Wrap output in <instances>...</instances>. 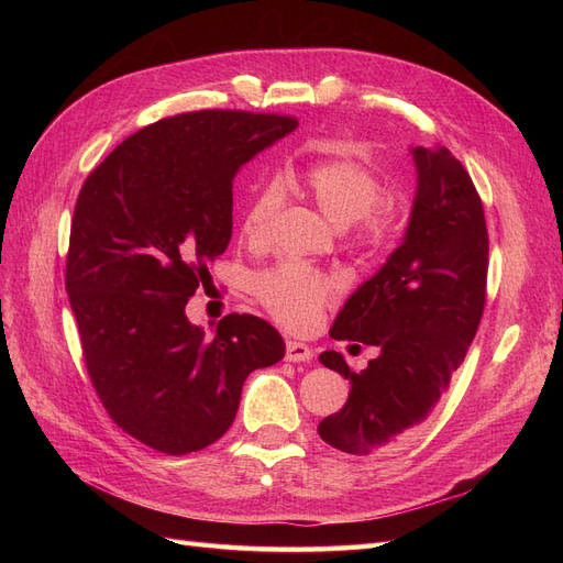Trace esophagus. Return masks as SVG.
I'll return each instance as SVG.
<instances>
[{"mask_svg": "<svg viewBox=\"0 0 563 563\" xmlns=\"http://www.w3.org/2000/svg\"><path fill=\"white\" fill-rule=\"evenodd\" d=\"M314 356L312 347L298 343V340H286V362H310Z\"/></svg>", "mask_w": 563, "mask_h": 563, "instance_id": "obj_1", "label": "esophagus"}]
</instances>
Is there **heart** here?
Wrapping results in <instances>:
<instances>
[{
	"label": "heart",
	"instance_id": "b5f03b06",
	"mask_svg": "<svg viewBox=\"0 0 563 563\" xmlns=\"http://www.w3.org/2000/svg\"><path fill=\"white\" fill-rule=\"evenodd\" d=\"M291 185L308 197L333 225L350 228L354 244L364 249L387 246L399 230V207L380 199V180L356 159L335 157L302 166ZM282 203L277 185H265L253 195L242 218V234L251 244L267 240L269 225ZM340 279L300 265L282 263L255 277L253 294L265 310L288 329H310L319 312L340 294Z\"/></svg>",
	"mask_w": 563,
	"mask_h": 563
}]
</instances>
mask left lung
Returning a JSON list of instances; mask_svg holds the SVG:
<instances>
[{"mask_svg": "<svg viewBox=\"0 0 563 563\" xmlns=\"http://www.w3.org/2000/svg\"><path fill=\"white\" fill-rule=\"evenodd\" d=\"M411 155L418 185L404 240L331 327V338L373 345L378 356L352 371L340 352L319 354L350 380V397L317 432L352 455L399 444L432 413L484 314L488 232L476 187L444 145Z\"/></svg>", "mask_w": 563, "mask_h": 563, "instance_id": "left-lung-1", "label": "left lung"}]
</instances>
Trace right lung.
Masks as SVG:
<instances>
[{
	"label": "right lung",
	"mask_w": 563,
	"mask_h": 563,
	"mask_svg": "<svg viewBox=\"0 0 563 563\" xmlns=\"http://www.w3.org/2000/svg\"><path fill=\"white\" fill-rule=\"evenodd\" d=\"M294 117L201 110L166 117L117 145L81 185L67 251L91 383L110 418L166 455L207 449L236 416L249 373L286 345L253 314L216 333L185 305L232 236V180L296 131Z\"/></svg>",
	"instance_id": "obj_1"
}]
</instances>
